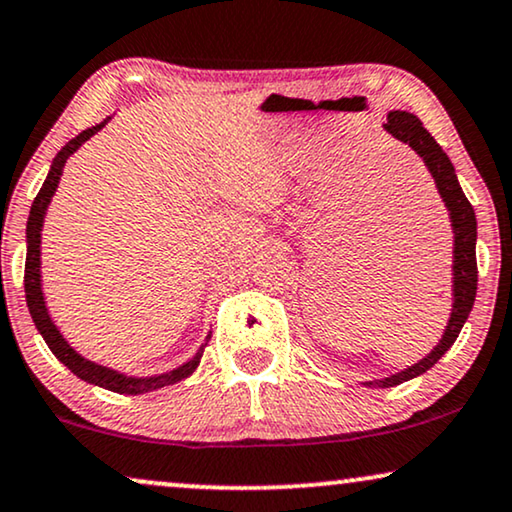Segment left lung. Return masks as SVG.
Here are the masks:
<instances>
[{
	"instance_id": "left-lung-1",
	"label": "left lung",
	"mask_w": 512,
	"mask_h": 512,
	"mask_svg": "<svg viewBox=\"0 0 512 512\" xmlns=\"http://www.w3.org/2000/svg\"><path fill=\"white\" fill-rule=\"evenodd\" d=\"M384 130L398 142L408 144L419 158L424 160L426 170L431 172L433 181H436L438 195L443 198L447 214L452 221L454 233V251H452V312L450 321H447L443 338L438 345L424 356L422 361L412 363V366L398 370V373L389 377H380V380L363 382L366 387H396V384L408 382L412 377L426 373V370L436 366L447 349L454 345L459 338L461 328H464L468 314L473 310L475 291H478V263H475V240H478V221H475V212L471 202L461 191L457 172H454L452 160L447 153L440 149V144L429 135L422 121L415 114L408 111H389Z\"/></svg>"
}]
</instances>
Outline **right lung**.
Masks as SVG:
<instances>
[{"label":"right lung","mask_w":512,"mask_h":512,"mask_svg":"<svg viewBox=\"0 0 512 512\" xmlns=\"http://www.w3.org/2000/svg\"><path fill=\"white\" fill-rule=\"evenodd\" d=\"M109 121H111V116L104 118L102 123L93 125V128L79 132V135H76L74 139H69V142L62 146V149L58 151V156L53 158L51 170H48V177L44 181V186H41V191L37 193V198H34V202H32L30 219H27V233H25V237H27L25 298H27V307H30L34 326H37L41 338L46 340L48 349H51V352L58 356L60 363H65V366L72 370L76 377H81L83 382L95 384V387H102V389H109V391H116V394L137 396V394H146V391H156V389L170 387V384H177V382L184 380V377L193 375V370L198 368V363L202 359V352H205V347H207L209 338H212V333L207 335L205 342H202L193 359L181 363L179 368H172V370H167V373L151 375V377L125 375V373H118V370H114V368L100 366V363L90 361V359H86V356H81L79 352H76V349L65 340V335L60 333V328L55 326L51 314H48L44 291H41V228H44L48 205H51L53 195H55V191H58V184H60V177H62V167H65L67 158L72 156L76 149H81V144H86L90 137L97 135V132H100Z\"/></svg>","instance_id":"obj_1"}]
</instances>
